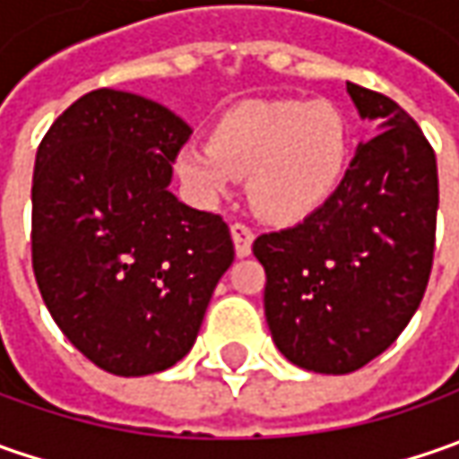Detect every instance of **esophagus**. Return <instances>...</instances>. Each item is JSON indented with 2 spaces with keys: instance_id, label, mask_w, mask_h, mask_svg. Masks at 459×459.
I'll list each match as a JSON object with an SVG mask.
<instances>
[{
  "instance_id": "34e87169",
  "label": "esophagus",
  "mask_w": 459,
  "mask_h": 459,
  "mask_svg": "<svg viewBox=\"0 0 459 459\" xmlns=\"http://www.w3.org/2000/svg\"><path fill=\"white\" fill-rule=\"evenodd\" d=\"M230 232H232V242H235V253L238 257H247L250 255V250H253V230L247 227V224H242V221H235L232 227H230Z\"/></svg>"
}]
</instances>
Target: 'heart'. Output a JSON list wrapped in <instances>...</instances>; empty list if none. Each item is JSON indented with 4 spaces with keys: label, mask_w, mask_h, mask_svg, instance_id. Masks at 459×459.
Wrapping results in <instances>:
<instances>
[{
    "label": "heart",
    "mask_w": 459,
    "mask_h": 459,
    "mask_svg": "<svg viewBox=\"0 0 459 459\" xmlns=\"http://www.w3.org/2000/svg\"><path fill=\"white\" fill-rule=\"evenodd\" d=\"M350 125L329 101L253 99L214 122L209 143L176 155L178 176L202 199H224L250 178V202L265 220L296 224L319 212L344 181Z\"/></svg>",
    "instance_id": "b5f03b06"
}]
</instances>
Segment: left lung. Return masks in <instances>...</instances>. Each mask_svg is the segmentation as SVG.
Returning <instances> with one entry per match:
<instances>
[{
    "label": "left lung",
    "instance_id": "obj_1",
    "mask_svg": "<svg viewBox=\"0 0 459 459\" xmlns=\"http://www.w3.org/2000/svg\"><path fill=\"white\" fill-rule=\"evenodd\" d=\"M376 137L340 191L296 227L260 235L265 319L299 368L344 376L396 342L427 291L437 230V158L394 99L347 81Z\"/></svg>",
    "mask_w": 459,
    "mask_h": 459
}]
</instances>
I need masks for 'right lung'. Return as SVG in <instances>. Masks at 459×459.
Segmentation results:
<instances>
[{"instance_id":"obj_1","label":"right lung","mask_w":459,"mask_h":459,"mask_svg":"<svg viewBox=\"0 0 459 459\" xmlns=\"http://www.w3.org/2000/svg\"><path fill=\"white\" fill-rule=\"evenodd\" d=\"M191 127L130 91L76 99L32 173V271L56 325L107 373H160L196 342L235 260L220 214L170 194Z\"/></svg>"}]
</instances>
